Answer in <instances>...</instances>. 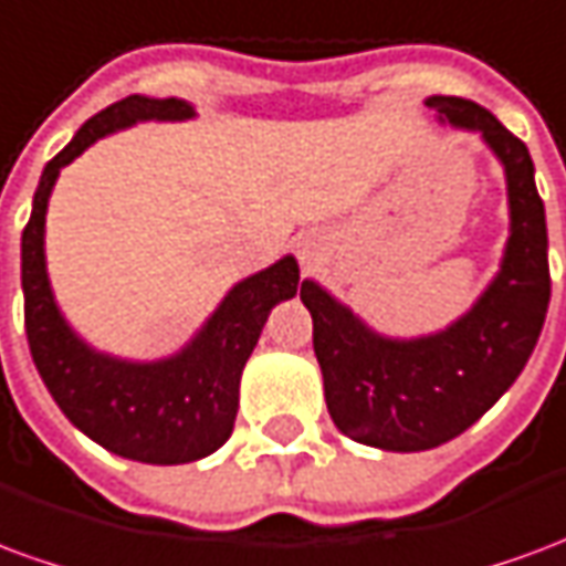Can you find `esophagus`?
<instances>
[{
    "instance_id": "esophagus-1",
    "label": "esophagus",
    "mask_w": 566,
    "mask_h": 566,
    "mask_svg": "<svg viewBox=\"0 0 566 566\" xmlns=\"http://www.w3.org/2000/svg\"><path fill=\"white\" fill-rule=\"evenodd\" d=\"M296 258H300V263H303L306 270L318 266L321 260H324V239L315 233L300 235V239H296Z\"/></svg>"
}]
</instances>
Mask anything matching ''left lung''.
Here are the masks:
<instances>
[{"label":"left lung","instance_id":"1","mask_svg":"<svg viewBox=\"0 0 566 566\" xmlns=\"http://www.w3.org/2000/svg\"><path fill=\"white\" fill-rule=\"evenodd\" d=\"M424 105L439 124L479 133L503 166L510 235L494 279L461 318L424 336H385L315 279L300 287L333 424L381 451L437 449L485 416L534 355L552 294L546 209L524 142L461 96Z\"/></svg>","mask_w":566,"mask_h":566}]
</instances>
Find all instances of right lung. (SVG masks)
Returning a JSON list of instances; mask_svg holds the SVG:
<instances>
[{
    "instance_id": "add662e5",
    "label": "right lung",
    "mask_w": 566,
    "mask_h": 566,
    "mask_svg": "<svg viewBox=\"0 0 566 566\" xmlns=\"http://www.w3.org/2000/svg\"><path fill=\"white\" fill-rule=\"evenodd\" d=\"M197 108L169 96H127L93 115L66 148L44 166L32 214L20 239V284L32 360L63 416L112 454L142 463H190L230 439L239 409V381L270 312L296 296L300 263L284 254L266 270L235 282L218 308L178 352L157 360H129L93 348L56 303L44 214L60 169L117 129L148 120H193Z\"/></svg>"
}]
</instances>
